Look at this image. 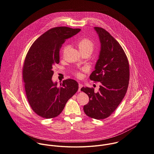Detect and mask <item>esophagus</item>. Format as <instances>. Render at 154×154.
<instances>
[{"label": "esophagus", "mask_w": 154, "mask_h": 154, "mask_svg": "<svg viewBox=\"0 0 154 154\" xmlns=\"http://www.w3.org/2000/svg\"><path fill=\"white\" fill-rule=\"evenodd\" d=\"M79 88L78 91L80 92V91H81V88L83 87V85L82 84H80V83H79Z\"/></svg>", "instance_id": "esophagus-1"}]
</instances>
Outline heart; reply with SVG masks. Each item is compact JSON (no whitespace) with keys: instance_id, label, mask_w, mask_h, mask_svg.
<instances>
[{"instance_id":"heart-1","label":"heart","mask_w":154,"mask_h":154,"mask_svg":"<svg viewBox=\"0 0 154 154\" xmlns=\"http://www.w3.org/2000/svg\"><path fill=\"white\" fill-rule=\"evenodd\" d=\"M77 47L79 49L80 53H87L88 54H91L94 49V45L93 42L88 38H84L80 40L77 43ZM65 49V48H64ZM75 75L77 77H81L82 74L80 72H75Z\"/></svg>"}]
</instances>
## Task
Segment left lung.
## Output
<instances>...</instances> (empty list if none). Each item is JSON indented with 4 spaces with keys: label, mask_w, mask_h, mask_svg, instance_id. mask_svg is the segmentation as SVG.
Listing matches in <instances>:
<instances>
[{
    "label": "left lung",
    "mask_w": 154,
    "mask_h": 154,
    "mask_svg": "<svg viewBox=\"0 0 154 154\" xmlns=\"http://www.w3.org/2000/svg\"><path fill=\"white\" fill-rule=\"evenodd\" d=\"M101 48L91 80L100 82L99 91L83 87L81 91L89 97L84 106L85 114L93 119L108 117L117 108L127 93L130 80V67L126 54L119 42L101 27H94Z\"/></svg>",
    "instance_id": "8db88e82"
}]
</instances>
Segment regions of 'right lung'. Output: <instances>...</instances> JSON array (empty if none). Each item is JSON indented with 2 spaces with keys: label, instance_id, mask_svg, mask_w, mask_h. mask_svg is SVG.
I'll list each match as a JSON object with an SVG mask.
<instances>
[{
  "label": "right lung",
  "instance_id": "1",
  "mask_svg": "<svg viewBox=\"0 0 154 154\" xmlns=\"http://www.w3.org/2000/svg\"><path fill=\"white\" fill-rule=\"evenodd\" d=\"M80 29L57 27L40 35L30 48L24 63L23 79L29 103L39 116H58L67 101L76 93L79 84L72 79L54 83L53 67L60 62V48L66 39L77 35Z\"/></svg>",
  "mask_w": 154,
  "mask_h": 154
}]
</instances>
